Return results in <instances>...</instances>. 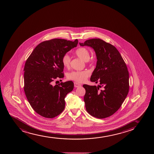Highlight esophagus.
<instances>
[{
	"label": "esophagus",
	"instance_id": "1",
	"mask_svg": "<svg viewBox=\"0 0 154 154\" xmlns=\"http://www.w3.org/2000/svg\"><path fill=\"white\" fill-rule=\"evenodd\" d=\"M74 87H76V88L81 86V84L78 83H76V82H75V83H74Z\"/></svg>",
	"mask_w": 154,
	"mask_h": 154
}]
</instances>
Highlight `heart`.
I'll return each mask as SVG.
<instances>
[{"label": "heart", "instance_id": "b5f03b06", "mask_svg": "<svg viewBox=\"0 0 154 154\" xmlns=\"http://www.w3.org/2000/svg\"><path fill=\"white\" fill-rule=\"evenodd\" d=\"M75 54L79 58L85 62H89L90 54L87 49L84 47L78 48L75 52ZM71 58L67 54H66L63 57L62 63L64 67L68 68L70 64ZM90 75L89 71H74L69 73L68 75V78L69 80H73L78 83H83L86 81L87 78Z\"/></svg>", "mask_w": 154, "mask_h": 154}]
</instances>
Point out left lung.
I'll list each match as a JSON object with an SVG mask.
<instances>
[{
	"instance_id": "obj_1",
	"label": "left lung",
	"mask_w": 154,
	"mask_h": 154,
	"mask_svg": "<svg viewBox=\"0 0 154 154\" xmlns=\"http://www.w3.org/2000/svg\"><path fill=\"white\" fill-rule=\"evenodd\" d=\"M80 45L92 48L97 59L90 81L100 85H83L87 112L97 118L110 117L120 108L129 91L126 65L117 48L102 39H88Z\"/></svg>"
}]
</instances>
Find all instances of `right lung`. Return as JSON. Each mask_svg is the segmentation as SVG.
I'll use <instances>...</instances> for the list:
<instances>
[{
    "label": "right lung",
    "instance_id": "1",
    "mask_svg": "<svg viewBox=\"0 0 154 154\" xmlns=\"http://www.w3.org/2000/svg\"><path fill=\"white\" fill-rule=\"evenodd\" d=\"M78 44L66 39H51L38 45L27 59L24 72V91L28 102L36 113L53 118L62 113L65 98L74 87L73 82L53 86L54 80L64 78V55Z\"/></svg>",
    "mask_w": 154,
    "mask_h": 154
}]
</instances>
